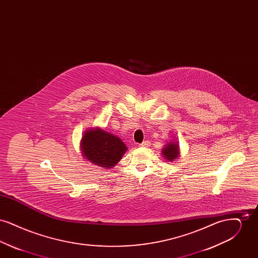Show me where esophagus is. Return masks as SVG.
<instances>
[{
	"label": "esophagus",
	"instance_id": "obj_1",
	"mask_svg": "<svg viewBox=\"0 0 258 258\" xmlns=\"http://www.w3.org/2000/svg\"><path fill=\"white\" fill-rule=\"evenodd\" d=\"M150 145V141H148V140H145L144 142H142L139 146L140 147H146V146H149Z\"/></svg>",
	"mask_w": 258,
	"mask_h": 258
}]
</instances>
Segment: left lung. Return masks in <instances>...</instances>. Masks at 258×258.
Listing matches in <instances>:
<instances>
[{
    "instance_id": "1",
    "label": "left lung",
    "mask_w": 258,
    "mask_h": 258,
    "mask_svg": "<svg viewBox=\"0 0 258 258\" xmlns=\"http://www.w3.org/2000/svg\"><path fill=\"white\" fill-rule=\"evenodd\" d=\"M162 155L166 158V160H168L169 161H172V160H175L176 158H178V155H179L178 144H175V143L168 144L166 147L162 150Z\"/></svg>"
}]
</instances>
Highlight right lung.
I'll return each instance as SVG.
<instances>
[{
    "label": "right lung",
    "instance_id": "1",
    "mask_svg": "<svg viewBox=\"0 0 258 258\" xmlns=\"http://www.w3.org/2000/svg\"><path fill=\"white\" fill-rule=\"evenodd\" d=\"M81 148L87 160L104 168L116 165L126 151V146L119 137L101 128L87 131L82 137Z\"/></svg>",
    "mask_w": 258,
    "mask_h": 258
}]
</instances>
